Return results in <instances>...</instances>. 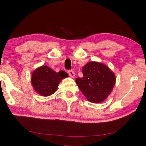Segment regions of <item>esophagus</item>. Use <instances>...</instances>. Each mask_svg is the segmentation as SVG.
Returning a JSON list of instances; mask_svg holds the SVG:
<instances>
[{"label": "esophagus", "instance_id": "1", "mask_svg": "<svg viewBox=\"0 0 146 146\" xmlns=\"http://www.w3.org/2000/svg\"><path fill=\"white\" fill-rule=\"evenodd\" d=\"M68 74L69 75V76L72 77V78L74 77L75 76H76V74H75V72L73 71V70H69Z\"/></svg>", "mask_w": 146, "mask_h": 146}]
</instances>
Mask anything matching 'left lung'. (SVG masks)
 Returning a JSON list of instances; mask_svg holds the SVG:
<instances>
[{
    "instance_id": "obj_1",
    "label": "left lung",
    "mask_w": 146,
    "mask_h": 146,
    "mask_svg": "<svg viewBox=\"0 0 146 146\" xmlns=\"http://www.w3.org/2000/svg\"><path fill=\"white\" fill-rule=\"evenodd\" d=\"M83 78L76 82L87 100L98 104L108 98L116 83L114 73L107 65L97 61L88 62L82 68Z\"/></svg>"
}]
</instances>
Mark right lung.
<instances>
[{
	"label": "right lung",
	"mask_w": 146,
	"mask_h": 146,
	"mask_svg": "<svg viewBox=\"0 0 146 146\" xmlns=\"http://www.w3.org/2000/svg\"><path fill=\"white\" fill-rule=\"evenodd\" d=\"M68 77V74L63 70L56 72L45 65L33 70L31 76V83L36 93L47 97L54 94L61 80Z\"/></svg>",
	"instance_id": "right-lung-1"
}]
</instances>
